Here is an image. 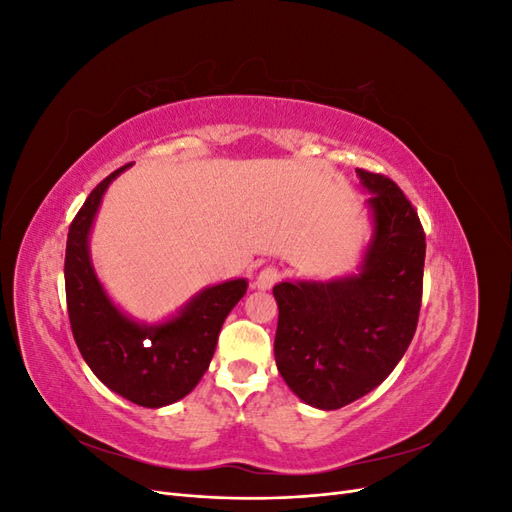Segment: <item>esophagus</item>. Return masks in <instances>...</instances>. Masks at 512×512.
<instances>
[{"instance_id":"34e87169","label":"esophagus","mask_w":512,"mask_h":512,"mask_svg":"<svg viewBox=\"0 0 512 512\" xmlns=\"http://www.w3.org/2000/svg\"><path fill=\"white\" fill-rule=\"evenodd\" d=\"M280 277H282V273L277 271L275 267H265V269H262V271L258 273L254 286H256L258 290H269V288H273L277 282H280Z\"/></svg>"}]
</instances>
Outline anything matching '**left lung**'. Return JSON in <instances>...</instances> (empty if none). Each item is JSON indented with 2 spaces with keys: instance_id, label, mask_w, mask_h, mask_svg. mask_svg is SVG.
Instances as JSON below:
<instances>
[{
  "instance_id": "1",
  "label": "left lung",
  "mask_w": 512,
  "mask_h": 512,
  "mask_svg": "<svg viewBox=\"0 0 512 512\" xmlns=\"http://www.w3.org/2000/svg\"><path fill=\"white\" fill-rule=\"evenodd\" d=\"M371 192L374 239L359 275L282 282L275 363L290 391L320 410L374 391L406 354L423 299L425 230L399 185L356 168Z\"/></svg>"
}]
</instances>
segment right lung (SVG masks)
I'll return each mask as SVG.
<instances>
[{
	"mask_svg": "<svg viewBox=\"0 0 512 512\" xmlns=\"http://www.w3.org/2000/svg\"><path fill=\"white\" fill-rule=\"evenodd\" d=\"M102 179L74 215L66 243V301L74 342L85 363L117 395L143 408H162L188 395L207 371L230 309L247 290L245 280L211 286L158 327L123 316L91 269L87 237L102 194L121 170Z\"/></svg>",
	"mask_w": 512,
	"mask_h": 512,
	"instance_id": "right-lung-1",
	"label": "right lung"
}]
</instances>
